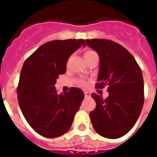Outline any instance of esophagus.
Returning a JSON list of instances; mask_svg holds the SVG:
<instances>
[{"instance_id":"obj_1","label":"esophagus","mask_w":157,"mask_h":157,"mask_svg":"<svg viewBox=\"0 0 157 157\" xmlns=\"http://www.w3.org/2000/svg\"><path fill=\"white\" fill-rule=\"evenodd\" d=\"M90 92H87V91H86L85 92V96H86V98H89V97H90Z\"/></svg>"}]
</instances>
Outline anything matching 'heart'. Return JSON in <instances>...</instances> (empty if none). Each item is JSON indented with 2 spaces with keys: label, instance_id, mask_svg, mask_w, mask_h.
<instances>
[{
  "label": "heart",
  "instance_id": "1",
  "mask_svg": "<svg viewBox=\"0 0 157 157\" xmlns=\"http://www.w3.org/2000/svg\"><path fill=\"white\" fill-rule=\"evenodd\" d=\"M94 53H95V52H94V51H93V50H86V52H85V54H84V57L89 56V55H90V54H94ZM80 84H81V86H86V85H87V83H86V82H85V81H81V82H80Z\"/></svg>",
  "mask_w": 157,
  "mask_h": 157
}]
</instances>
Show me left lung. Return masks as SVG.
<instances>
[{
  "instance_id": "1",
  "label": "left lung",
  "mask_w": 157,
  "mask_h": 157,
  "mask_svg": "<svg viewBox=\"0 0 157 157\" xmlns=\"http://www.w3.org/2000/svg\"><path fill=\"white\" fill-rule=\"evenodd\" d=\"M88 46L99 55L98 83L95 87L107 86L109 95L103 99L97 94L95 109L90 112L94 129L107 139H118L134 127L144 102L143 74L136 60L118 43L105 39L86 40Z\"/></svg>"
}]
</instances>
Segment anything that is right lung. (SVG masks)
I'll return each instance as SVG.
<instances>
[{"mask_svg":"<svg viewBox=\"0 0 157 157\" xmlns=\"http://www.w3.org/2000/svg\"><path fill=\"white\" fill-rule=\"evenodd\" d=\"M86 45L83 39L52 40L27 59L21 71L18 104L30 126L40 135L56 138L68 131L85 94L78 88L57 94L56 80L66 72L69 57Z\"/></svg>","mask_w":157,"mask_h":157,"instance_id":"1","label":"right lung"}]
</instances>
